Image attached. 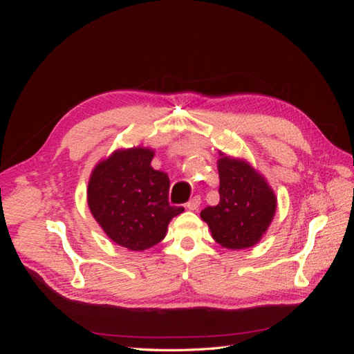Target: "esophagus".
Wrapping results in <instances>:
<instances>
[{
	"label": "esophagus",
	"mask_w": 354,
	"mask_h": 354,
	"mask_svg": "<svg viewBox=\"0 0 354 354\" xmlns=\"http://www.w3.org/2000/svg\"><path fill=\"white\" fill-rule=\"evenodd\" d=\"M199 205H201V199H199V196H195V198H192V199L186 203V208H187L189 211H196V209L199 208Z\"/></svg>",
	"instance_id": "esophagus-1"
}]
</instances>
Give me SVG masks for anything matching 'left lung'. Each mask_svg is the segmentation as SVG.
Here are the masks:
<instances>
[{
	"instance_id": "left-lung-1",
	"label": "left lung",
	"mask_w": 354,
	"mask_h": 354,
	"mask_svg": "<svg viewBox=\"0 0 354 354\" xmlns=\"http://www.w3.org/2000/svg\"><path fill=\"white\" fill-rule=\"evenodd\" d=\"M220 202L201 211L211 236L223 248L246 250L257 245L273 221L277 198L248 160L218 152Z\"/></svg>"
}]
</instances>
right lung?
<instances>
[{"mask_svg": "<svg viewBox=\"0 0 354 354\" xmlns=\"http://www.w3.org/2000/svg\"><path fill=\"white\" fill-rule=\"evenodd\" d=\"M153 155L143 146L116 149L95 164L88 180L91 216L111 241L130 251L159 243L169 221L185 211L169 205V178L152 168Z\"/></svg>", "mask_w": 354, "mask_h": 354, "instance_id": "1", "label": "right lung"}]
</instances>
